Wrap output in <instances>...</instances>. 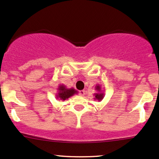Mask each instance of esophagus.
<instances>
[{
    "label": "esophagus",
    "instance_id": "34e87169",
    "mask_svg": "<svg viewBox=\"0 0 159 159\" xmlns=\"http://www.w3.org/2000/svg\"><path fill=\"white\" fill-rule=\"evenodd\" d=\"M79 94H80V95H81V96H84L85 91L84 90H80V91L79 92Z\"/></svg>",
    "mask_w": 159,
    "mask_h": 159
}]
</instances>
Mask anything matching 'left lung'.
I'll list each match as a JSON object with an SVG mask.
<instances>
[{"instance_id":"obj_1","label":"left lung","mask_w":159,"mask_h":159,"mask_svg":"<svg viewBox=\"0 0 159 159\" xmlns=\"http://www.w3.org/2000/svg\"><path fill=\"white\" fill-rule=\"evenodd\" d=\"M95 90H96L98 93L94 94V95H95V98H94V99L98 100V101H99V102H100V101H102L104 98L105 94H104V93H102V87H101L99 84H98V85H96V86H95Z\"/></svg>"}]
</instances>
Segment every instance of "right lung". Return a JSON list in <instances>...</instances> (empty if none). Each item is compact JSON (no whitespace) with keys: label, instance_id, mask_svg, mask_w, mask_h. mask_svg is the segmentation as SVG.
I'll return each instance as SVG.
<instances>
[{"label":"right lung","instance_id":"obj_1","mask_svg":"<svg viewBox=\"0 0 159 159\" xmlns=\"http://www.w3.org/2000/svg\"><path fill=\"white\" fill-rule=\"evenodd\" d=\"M76 93H77V91L75 89H68L66 88V86L61 84L59 85L58 88H57V93H56L55 96L57 99L64 101L69 98L70 97L73 96Z\"/></svg>","mask_w":159,"mask_h":159}]
</instances>
